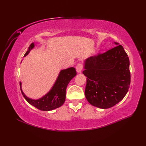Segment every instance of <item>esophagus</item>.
<instances>
[{"label":"esophagus","mask_w":146,"mask_h":146,"mask_svg":"<svg viewBox=\"0 0 146 146\" xmlns=\"http://www.w3.org/2000/svg\"><path fill=\"white\" fill-rule=\"evenodd\" d=\"M83 69V65L82 63H78L76 66V70L77 72H81Z\"/></svg>","instance_id":"1"}]
</instances>
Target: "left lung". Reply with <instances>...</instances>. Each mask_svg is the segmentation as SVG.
Listing matches in <instances>:
<instances>
[{"instance_id":"left-lung-1","label":"left lung","mask_w":146,"mask_h":146,"mask_svg":"<svg viewBox=\"0 0 146 146\" xmlns=\"http://www.w3.org/2000/svg\"><path fill=\"white\" fill-rule=\"evenodd\" d=\"M129 65L121 45L86 59L83 74L87 77L85 93L88 102L107 109L122 100L130 87Z\"/></svg>"}]
</instances>
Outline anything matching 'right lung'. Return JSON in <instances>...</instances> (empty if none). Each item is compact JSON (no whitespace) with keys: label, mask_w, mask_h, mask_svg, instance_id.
<instances>
[{"label":"right lung","mask_w":146,"mask_h":146,"mask_svg":"<svg viewBox=\"0 0 146 146\" xmlns=\"http://www.w3.org/2000/svg\"><path fill=\"white\" fill-rule=\"evenodd\" d=\"M33 47L34 43H32L29 47V50L25 54L24 56L29 54L30 50L32 49ZM76 70L74 68L61 70L55 83L50 91L42 98L38 100H33L27 98L21 89V83L20 82L21 91L25 100L30 105L41 111H50L61 107L64 104L66 99V88L69 82L76 76Z\"/></svg>","instance_id":"1"}]
</instances>
